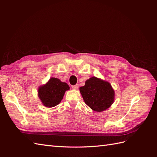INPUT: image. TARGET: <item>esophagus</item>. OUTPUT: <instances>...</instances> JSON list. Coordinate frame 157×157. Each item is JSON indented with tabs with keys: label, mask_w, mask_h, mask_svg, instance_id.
I'll return each mask as SVG.
<instances>
[{
	"label": "esophagus",
	"mask_w": 157,
	"mask_h": 157,
	"mask_svg": "<svg viewBox=\"0 0 157 157\" xmlns=\"http://www.w3.org/2000/svg\"><path fill=\"white\" fill-rule=\"evenodd\" d=\"M72 88H73V89L77 90L78 88V84H75V85H73V86H72Z\"/></svg>",
	"instance_id": "esophagus-1"
}]
</instances>
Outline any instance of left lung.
I'll list each match as a JSON object with an SVG mask.
<instances>
[{
	"instance_id": "left-lung-1",
	"label": "left lung",
	"mask_w": 157,
	"mask_h": 157,
	"mask_svg": "<svg viewBox=\"0 0 157 157\" xmlns=\"http://www.w3.org/2000/svg\"><path fill=\"white\" fill-rule=\"evenodd\" d=\"M84 102L92 110L101 112L110 107L115 98V92L110 83L96 77L87 80L80 88Z\"/></svg>"
}]
</instances>
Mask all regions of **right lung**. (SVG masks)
<instances>
[{
	"label": "right lung",
	"mask_w": 157,
	"mask_h": 157,
	"mask_svg": "<svg viewBox=\"0 0 157 157\" xmlns=\"http://www.w3.org/2000/svg\"><path fill=\"white\" fill-rule=\"evenodd\" d=\"M69 90V85L62 82L57 78H51L49 81L39 89V97L43 105L53 107L61 101L66 90Z\"/></svg>",
	"instance_id": "1"
}]
</instances>
